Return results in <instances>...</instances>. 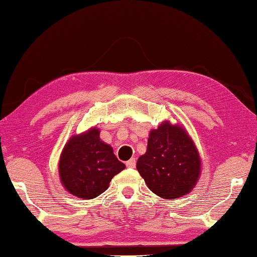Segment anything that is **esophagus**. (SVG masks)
<instances>
[{"label": "esophagus", "instance_id": "esophagus-1", "mask_svg": "<svg viewBox=\"0 0 257 257\" xmlns=\"http://www.w3.org/2000/svg\"><path fill=\"white\" fill-rule=\"evenodd\" d=\"M136 164H137L136 158H131L130 161L126 162V166H127L128 168H134L136 167Z\"/></svg>", "mask_w": 257, "mask_h": 257}]
</instances>
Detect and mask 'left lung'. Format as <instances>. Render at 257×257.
I'll use <instances>...</instances> for the list:
<instances>
[{"label": "left lung", "instance_id": "8db88e82", "mask_svg": "<svg viewBox=\"0 0 257 257\" xmlns=\"http://www.w3.org/2000/svg\"><path fill=\"white\" fill-rule=\"evenodd\" d=\"M200 165L198 150L186 130L165 120L150 131L147 151L139 157L137 170L154 193L175 199L195 188Z\"/></svg>", "mask_w": 257, "mask_h": 257}]
</instances>
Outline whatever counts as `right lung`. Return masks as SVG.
<instances>
[{"label": "right lung", "instance_id": "obj_1", "mask_svg": "<svg viewBox=\"0 0 257 257\" xmlns=\"http://www.w3.org/2000/svg\"><path fill=\"white\" fill-rule=\"evenodd\" d=\"M99 134L98 128L92 127L73 136L60 155L59 176L62 186L81 199H93L106 191L113 176L125 168Z\"/></svg>", "mask_w": 257, "mask_h": 257}]
</instances>
